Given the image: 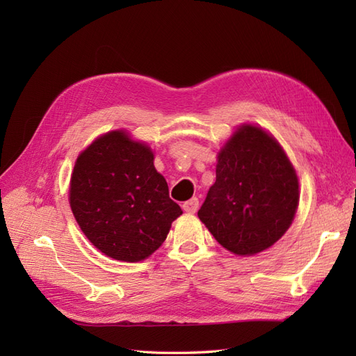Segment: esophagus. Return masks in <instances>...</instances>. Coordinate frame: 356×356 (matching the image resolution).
Wrapping results in <instances>:
<instances>
[{"label":"esophagus","instance_id":"1","mask_svg":"<svg viewBox=\"0 0 356 356\" xmlns=\"http://www.w3.org/2000/svg\"><path fill=\"white\" fill-rule=\"evenodd\" d=\"M182 209H184L188 213H195L199 209V199L193 197V199L184 202V203H182Z\"/></svg>","mask_w":356,"mask_h":356}]
</instances>
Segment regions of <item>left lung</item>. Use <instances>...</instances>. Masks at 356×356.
Instances as JSON below:
<instances>
[{"label":"left lung","instance_id":"left-lung-1","mask_svg":"<svg viewBox=\"0 0 356 356\" xmlns=\"http://www.w3.org/2000/svg\"><path fill=\"white\" fill-rule=\"evenodd\" d=\"M217 179L197 215L236 255L270 248L289 229L298 207V178L282 147L261 127H238L218 153Z\"/></svg>","mask_w":356,"mask_h":356}]
</instances>
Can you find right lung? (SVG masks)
<instances>
[{
    "label": "right lung",
    "instance_id": "obj_1",
    "mask_svg": "<svg viewBox=\"0 0 356 356\" xmlns=\"http://www.w3.org/2000/svg\"><path fill=\"white\" fill-rule=\"evenodd\" d=\"M70 204L86 238L127 263L152 255L182 213L154 168L152 148L124 131L99 136L77 157Z\"/></svg>",
    "mask_w": 356,
    "mask_h": 356
}]
</instances>
